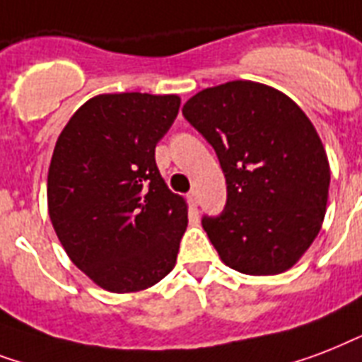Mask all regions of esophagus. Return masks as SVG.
<instances>
[{"instance_id":"obj_1","label":"esophagus","mask_w":362,"mask_h":362,"mask_svg":"<svg viewBox=\"0 0 362 362\" xmlns=\"http://www.w3.org/2000/svg\"><path fill=\"white\" fill-rule=\"evenodd\" d=\"M187 198H189V202H190V204H192V206H198V202H200V200H198V192H196V190H190V192H189V196H187Z\"/></svg>"}]
</instances>
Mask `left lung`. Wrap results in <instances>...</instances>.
<instances>
[{
    "label": "left lung",
    "instance_id": "8db88e82",
    "mask_svg": "<svg viewBox=\"0 0 362 362\" xmlns=\"http://www.w3.org/2000/svg\"><path fill=\"white\" fill-rule=\"evenodd\" d=\"M183 115L225 173V209L202 219L221 260L247 276L293 268L317 238L329 200V158L312 120L255 81L204 88Z\"/></svg>",
    "mask_w": 362,
    "mask_h": 362
}]
</instances>
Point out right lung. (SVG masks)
<instances>
[{
  "label": "right lung",
  "mask_w": 362,
  "mask_h": 362,
  "mask_svg": "<svg viewBox=\"0 0 362 362\" xmlns=\"http://www.w3.org/2000/svg\"><path fill=\"white\" fill-rule=\"evenodd\" d=\"M179 105L177 94H100L58 136L50 223L71 262L105 291L149 288L175 266L189 211L164 183L155 147Z\"/></svg>",
  "instance_id": "right-lung-1"
}]
</instances>
